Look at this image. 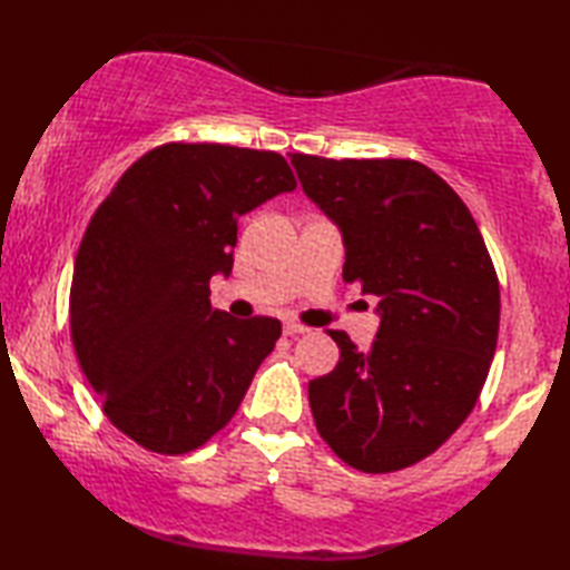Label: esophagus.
Masks as SVG:
<instances>
[{
  "label": "esophagus",
  "mask_w": 570,
  "mask_h": 570,
  "mask_svg": "<svg viewBox=\"0 0 570 570\" xmlns=\"http://www.w3.org/2000/svg\"><path fill=\"white\" fill-rule=\"evenodd\" d=\"M283 332H285L287 336H295V334H307L309 330L302 327V324H297V322H285V324H283Z\"/></svg>",
  "instance_id": "34e87169"
}]
</instances>
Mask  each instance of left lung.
<instances>
[{
  "label": "left lung",
  "mask_w": 570,
  "mask_h": 570,
  "mask_svg": "<svg viewBox=\"0 0 570 570\" xmlns=\"http://www.w3.org/2000/svg\"><path fill=\"white\" fill-rule=\"evenodd\" d=\"M289 161L340 228L344 281L379 297L368 352L330 332L340 364L307 389L317 431L354 470H403L458 431L490 374L499 332L490 253L470 208L421 161Z\"/></svg>",
  "instance_id": "1"
}]
</instances>
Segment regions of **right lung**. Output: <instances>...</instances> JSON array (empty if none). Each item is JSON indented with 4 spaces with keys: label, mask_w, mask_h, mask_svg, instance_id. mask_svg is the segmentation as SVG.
Listing matches in <instances>:
<instances>
[{
    "label": "right lung",
    "mask_w": 570,
    "mask_h": 570,
    "mask_svg": "<svg viewBox=\"0 0 570 570\" xmlns=\"http://www.w3.org/2000/svg\"><path fill=\"white\" fill-rule=\"evenodd\" d=\"M293 189L277 153L171 142L139 157L92 214L73 265V346L137 445L184 455L238 411L281 322L212 309L208 281L234 268L236 220Z\"/></svg>",
    "instance_id": "1"
}]
</instances>
